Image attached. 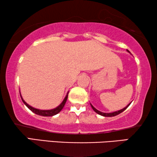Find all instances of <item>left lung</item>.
Instances as JSON below:
<instances>
[{
  "instance_id": "8db88e82",
  "label": "left lung",
  "mask_w": 157,
  "mask_h": 157,
  "mask_svg": "<svg viewBox=\"0 0 157 157\" xmlns=\"http://www.w3.org/2000/svg\"><path fill=\"white\" fill-rule=\"evenodd\" d=\"M127 51L128 53H130L129 51H128V50H127ZM132 102H130L129 104H128L127 106H126V107H124V109H121V110H119V111H113V112H110V113H104V112H101V111H98V110H97V109H96L95 107H94L93 105H92L91 103H90V104H91V108L93 109V110L95 111V112L96 113H98V114H99V115H101V116H103V117H115V116H117V115H118V114H119V113H121V112H123V111H124V110H126V109L128 108V106H129V105L131 104V103Z\"/></svg>"
}]
</instances>
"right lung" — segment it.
<instances>
[{
	"instance_id": "right-lung-1",
	"label": "right lung",
	"mask_w": 157,
	"mask_h": 157,
	"mask_svg": "<svg viewBox=\"0 0 157 157\" xmlns=\"http://www.w3.org/2000/svg\"><path fill=\"white\" fill-rule=\"evenodd\" d=\"M68 94V93L66 94V95L65 96V98H64V99L63 100V101H62L61 104L59 105V106H58L57 107H56V108H54V109H48V110H41V109H36L33 106H30L29 104H28L27 103L25 102L24 100H23V98L22 97V96H21V93H20V96H21V99H22V101L23 102V104H24L25 106H26L28 108L30 109V110H31V111H33L34 113H36V114L39 115V116H42V117H53V116L56 115L57 113H59L60 111L62 110V109L63 108L64 105H65L66 101H67Z\"/></svg>"
}]
</instances>
